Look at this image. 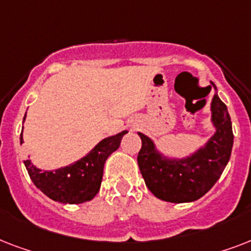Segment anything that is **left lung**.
<instances>
[{"instance_id":"obj_1","label":"left lung","mask_w":251,"mask_h":251,"mask_svg":"<svg viewBox=\"0 0 251 251\" xmlns=\"http://www.w3.org/2000/svg\"><path fill=\"white\" fill-rule=\"evenodd\" d=\"M211 110L216 133L203 149L182 160L164 159L152 141L139 133L142 149L138 165L146 185L156 198L172 203L193 202L206 194L222 176L233 146L232 121L226 105L216 94Z\"/></svg>"}]
</instances>
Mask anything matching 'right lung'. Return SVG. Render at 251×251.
<instances>
[{
  "mask_svg": "<svg viewBox=\"0 0 251 251\" xmlns=\"http://www.w3.org/2000/svg\"><path fill=\"white\" fill-rule=\"evenodd\" d=\"M126 133L127 131H122L106 138L86 157L57 171H40L29 160H25V165L35 186L53 201L70 204L88 202L99 193L104 163L110 153L120 147L122 137ZM21 143H23L22 133Z\"/></svg>",
  "mask_w": 251,
  "mask_h": 251,
  "instance_id": "right-lung-1",
  "label": "right lung"
}]
</instances>
